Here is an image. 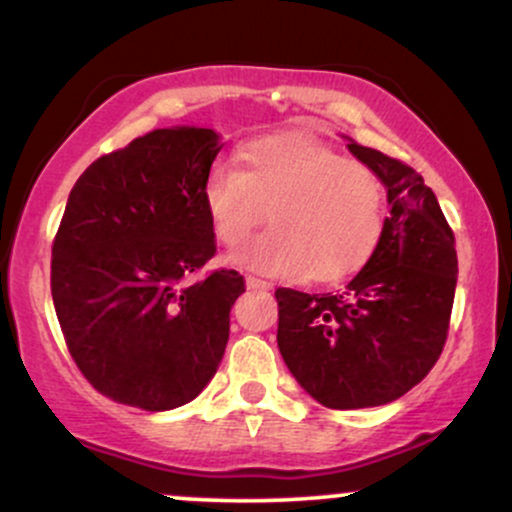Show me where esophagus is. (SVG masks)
Here are the masks:
<instances>
[{"instance_id":"34e87169","label":"esophagus","mask_w":512,"mask_h":512,"mask_svg":"<svg viewBox=\"0 0 512 512\" xmlns=\"http://www.w3.org/2000/svg\"><path fill=\"white\" fill-rule=\"evenodd\" d=\"M245 284H248V289L252 291H269L272 289V284L264 279H257V276H245Z\"/></svg>"}]
</instances>
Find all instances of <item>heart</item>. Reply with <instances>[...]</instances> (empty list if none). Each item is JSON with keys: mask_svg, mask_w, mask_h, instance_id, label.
Here are the masks:
<instances>
[{"mask_svg": "<svg viewBox=\"0 0 512 512\" xmlns=\"http://www.w3.org/2000/svg\"><path fill=\"white\" fill-rule=\"evenodd\" d=\"M236 163H216L204 178L211 233L226 248L240 245L264 209L272 228L233 252V262L279 279L332 284L370 260L385 226V182L373 166L298 132L250 139Z\"/></svg>", "mask_w": 512, "mask_h": 512, "instance_id": "1", "label": "heart"}]
</instances>
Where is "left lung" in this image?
Returning <instances> with one entry per match:
<instances>
[{"mask_svg":"<svg viewBox=\"0 0 512 512\" xmlns=\"http://www.w3.org/2000/svg\"><path fill=\"white\" fill-rule=\"evenodd\" d=\"M378 170L390 216L366 267L339 293L276 289V344L293 378L330 409L395 402L426 378L448 339L457 286L452 228L407 163L349 142Z\"/></svg>","mask_w":512,"mask_h":512,"instance_id":"1","label":"left lung"}]
</instances>
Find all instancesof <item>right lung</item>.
Returning a JSON list of instances; mask_svg holds the SVG:
<instances>
[{"mask_svg": "<svg viewBox=\"0 0 512 512\" xmlns=\"http://www.w3.org/2000/svg\"><path fill=\"white\" fill-rule=\"evenodd\" d=\"M221 151L204 127L154 129L88 166L52 240L50 289L84 378L113 402L166 411L214 378L245 291L216 252L202 185Z\"/></svg>", "mask_w": 512, "mask_h": 512, "instance_id": "1", "label": "right lung"}]
</instances>
